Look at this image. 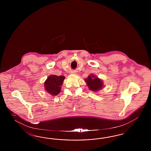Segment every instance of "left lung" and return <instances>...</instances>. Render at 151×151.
I'll return each instance as SVG.
<instances>
[{
    "instance_id": "obj_1",
    "label": "left lung",
    "mask_w": 151,
    "mask_h": 151,
    "mask_svg": "<svg viewBox=\"0 0 151 151\" xmlns=\"http://www.w3.org/2000/svg\"><path fill=\"white\" fill-rule=\"evenodd\" d=\"M84 80L86 83L88 88L92 91H99L104 87L102 80L93 74L90 75Z\"/></svg>"
}]
</instances>
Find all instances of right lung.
<instances>
[{"label": "right lung", "instance_id": "right-lung-1", "mask_svg": "<svg viewBox=\"0 0 151 151\" xmlns=\"http://www.w3.org/2000/svg\"><path fill=\"white\" fill-rule=\"evenodd\" d=\"M64 76H56L51 75L48 76L44 82V88L46 91L52 96H56L61 91V85L65 80Z\"/></svg>", "mask_w": 151, "mask_h": 151}]
</instances>
